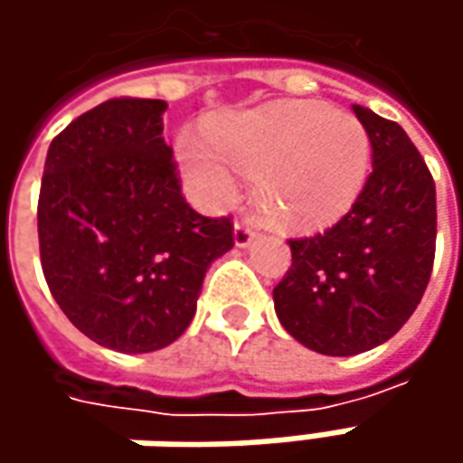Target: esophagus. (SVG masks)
I'll return each mask as SVG.
<instances>
[{
  "label": "esophagus",
  "instance_id": "1",
  "mask_svg": "<svg viewBox=\"0 0 463 463\" xmlns=\"http://www.w3.org/2000/svg\"><path fill=\"white\" fill-rule=\"evenodd\" d=\"M255 241V229L250 226V222L234 223V244L237 247H250Z\"/></svg>",
  "mask_w": 463,
  "mask_h": 463
}]
</instances>
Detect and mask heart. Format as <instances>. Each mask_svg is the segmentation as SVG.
Wrapping results in <instances>:
<instances>
[{
  "label": "heart",
  "mask_w": 463,
  "mask_h": 463,
  "mask_svg": "<svg viewBox=\"0 0 463 463\" xmlns=\"http://www.w3.org/2000/svg\"><path fill=\"white\" fill-rule=\"evenodd\" d=\"M213 145L185 134L177 162L187 185L205 203L229 198L234 177L226 165L255 175L265 211L278 222L311 229L335 222L364 190L371 167V141L364 123L322 102L291 99L216 120Z\"/></svg>",
  "instance_id": "b5f03b06"
}]
</instances>
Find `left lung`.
<instances>
[{
  "label": "left lung",
  "instance_id": "left-lung-1",
  "mask_svg": "<svg viewBox=\"0 0 463 463\" xmlns=\"http://www.w3.org/2000/svg\"><path fill=\"white\" fill-rule=\"evenodd\" d=\"M373 149L358 201L325 234L291 240L273 291L286 332L322 355L386 343L418 309L436 258V183L400 123L353 105Z\"/></svg>",
  "mask_w": 463,
  "mask_h": 463
}]
</instances>
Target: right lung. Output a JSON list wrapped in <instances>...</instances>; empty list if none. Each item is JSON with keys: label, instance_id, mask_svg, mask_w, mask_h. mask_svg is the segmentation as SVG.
I'll use <instances>...</instances> for the list:
<instances>
[{"label": "right lung", "instance_id": "right-lung-1", "mask_svg": "<svg viewBox=\"0 0 463 463\" xmlns=\"http://www.w3.org/2000/svg\"><path fill=\"white\" fill-rule=\"evenodd\" d=\"M165 110V99H108L45 154V283L74 327L118 353L175 343L195 317L205 270L234 247L229 219L185 203L162 136Z\"/></svg>", "mask_w": 463, "mask_h": 463}]
</instances>
